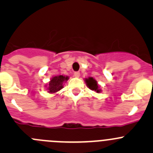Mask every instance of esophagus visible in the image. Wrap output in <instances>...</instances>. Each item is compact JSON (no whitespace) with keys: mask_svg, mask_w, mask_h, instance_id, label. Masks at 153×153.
<instances>
[{"mask_svg":"<svg viewBox=\"0 0 153 153\" xmlns=\"http://www.w3.org/2000/svg\"><path fill=\"white\" fill-rule=\"evenodd\" d=\"M74 76H75V78H79V77H80V72H75V73H74Z\"/></svg>","mask_w":153,"mask_h":153,"instance_id":"34e87169","label":"esophagus"}]
</instances>
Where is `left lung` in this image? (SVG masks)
<instances>
[{"mask_svg": "<svg viewBox=\"0 0 153 153\" xmlns=\"http://www.w3.org/2000/svg\"><path fill=\"white\" fill-rule=\"evenodd\" d=\"M84 81L86 83V85L89 89L92 91H95L97 93H101L102 92L101 89V86L98 84L96 80L92 77H88V78H84Z\"/></svg>", "mask_w": 153, "mask_h": 153, "instance_id": "8db88e82", "label": "left lung"}]
</instances>
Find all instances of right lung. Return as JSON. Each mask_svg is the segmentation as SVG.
Wrapping results in <instances>:
<instances>
[{"label":"right lung","mask_w":153,"mask_h":153,"mask_svg":"<svg viewBox=\"0 0 153 153\" xmlns=\"http://www.w3.org/2000/svg\"><path fill=\"white\" fill-rule=\"evenodd\" d=\"M69 77L67 75H55L52 77L50 81L44 86L47 89V92L49 94H55L59 92L64 88V85L69 80Z\"/></svg>","instance_id":"add662e5"}]
</instances>
